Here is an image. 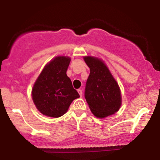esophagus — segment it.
<instances>
[{
    "label": "esophagus",
    "mask_w": 160,
    "mask_h": 160,
    "mask_svg": "<svg viewBox=\"0 0 160 160\" xmlns=\"http://www.w3.org/2000/svg\"><path fill=\"white\" fill-rule=\"evenodd\" d=\"M78 92L79 95H80V96L82 97V89H78Z\"/></svg>",
    "instance_id": "obj_1"
}]
</instances>
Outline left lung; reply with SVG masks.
<instances>
[{
	"label": "left lung",
	"instance_id": "8db88e82",
	"mask_svg": "<svg viewBox=\"0 0 160 160\" xmlns=\"http://www.w3.org/2000/svg\"><path fill=\"white\" fill-rule=\"evenodd\" d=\"M90 69L85 89V98L92 113L98 118H105L119 111L122 104L120 86L107 65L100 58L84 56Z\"/></svg>",
	"mask_w": 160,
	"mask_h": 160
}]
</instances>
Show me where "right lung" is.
I'll use <instances>...</instances> for the list:
<instances>
[{
    "instance_id": "right-lung-1",
    "label": "right lung",
    "mask_w": 160,
    "mask_h": 160,
    "mask_svg": "<svg viewBox=\"0 0 160 160\" xmlns=\"http://www.w3.org/2000/svg\"><path fill=\"white\" fill-rule=\"evenodd\" d=\"M71 58L56 56L42 70L33 86L32 96L42 114L59 117L68 111L71 102L80 97L67 76Z\"/></svg>"
}]
</instances>
